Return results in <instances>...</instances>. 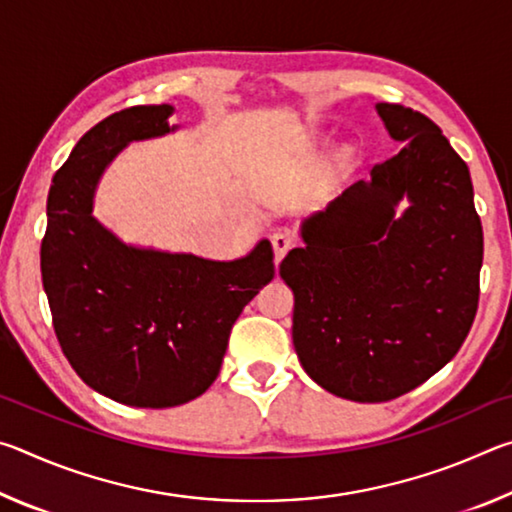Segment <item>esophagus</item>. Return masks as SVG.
Segmentation results:
<instances>
[{"mask_svg": "<svg viewBox=\"0 0 512 512\" xmlns=\"http://www.w3.org/2000/svg\"><path fill=\"white\" fill-rule=\"evenodd\" d=\"M273 250H275V262H280V259L287 255V250L296 246V232L291 228H277L273 232Z\"/></svg>", "mask_w": 512, "mask_h": 512, "instance_id": "1", "label": "esophagus"}]
</instances>
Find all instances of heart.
Here are the masks:
<instances>
[{
  "mask_svg": "<svg viewBox=\"0 0 512 512\" xmlns=\"http://www.w3.org/2000/svg\"><path fill=\"white\" fill-rule=\"evenodd\" d=\"M345 155H348V153H343V158H345Z\"/></svg>",
  "mask_w": 512,
  "mask_h": 512,
  "instance_id": "heart-1",
  "label": "heart"
}]
</instances>
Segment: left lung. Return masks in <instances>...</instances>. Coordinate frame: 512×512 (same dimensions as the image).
I'll list each match as a JSON object with an SVG mask.
<instances>
[{
  "instance_id": "8db88e82",
  "label": "left lung",
  "mask_w": 512,
  "mask_h": 512,
  "mask_svg": "<svg viewBox=\"0 0 512 512\" xmlns=\"http://www.w3.org/2000/svg\"><path fill=\"white\" fill-rule=\"evenodd\" d=\"M400 153L300 223L280 275L307 375L352 402H388L454 359L479 305L483 230L470 169L429 117L377 103ZM406 202L402 213L396 205Z\"/></svg>"
}]
</instances>
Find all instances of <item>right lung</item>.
<instances>
[{"label": "right lung", "mask_w": 512, "mask_h": 512, "mask_svg": "<svg viewBox=\"0 0 512 512\" xmlns=\"http://www.w3.org/2000/svg\"><path fill=\"white\" fill-rule=\"evenodd\" d=\"M173 106L119 110L85 133L56 171L40 248L42 287L69 366L119 404L167 409L203 395L230 329L275 275L273 248L219 262L133 246L94 210L99 180L131 142L169 135Z\"/></svg>", "instance_id": "obj_1"}]
</instances>
